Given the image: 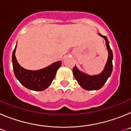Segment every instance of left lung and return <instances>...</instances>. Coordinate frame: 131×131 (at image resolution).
Here are the masks:
<instances>
[{
	"instance_id": "1",
	"label": "left lung",
	"mask_w": 131,
	"mask_h": 131,
	"mask_svg": "<svg viewBox=\"0 0 131 131\" xmlns=\"http://www.w3.org/2000/svg\"><path fill=\"white\" fill-rule=\"evenodd\" d=\"M98 35L105 39L106 48L108 52V58L104 70L100 74L90 75L80 71L76 66L73 69L74 77L77 80L80 86L86 91H97L101 89L107 81V79L110 77L113 70V52L109 45L108 40L106 36L102 35L100 33H98Z\"/></svg>"
}]
</instances>
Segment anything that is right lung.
Masks as SVG:
<instances>
[{
    "mask_svg": "<svg viewBox=\"0 0 131 131\" xmlns=\"http://www.w3.org/2000/svg\"><path fill=\"white\" fill-rule=\"evenodd\" d=\"M16 46L12 53V65L14 75L19 83L27 89L35 91H42L51 84L62 62L58 61L39 70H28L21 66L16 60Z\"/></svg>",
    "mask_w": 131,
    "mask_h": 131,
    "instance_id": "right-lung-1",
    "label": "right lung"
}]
</instances>
